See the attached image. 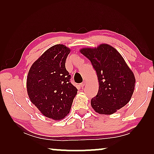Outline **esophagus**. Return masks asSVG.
<instances>
[{"label":"esophagus","instance_id":"1","mask_svg":"<svg viewBox=\"0 0 154 154\" xmlns=\"http://www.w3.org/2000/svg\"><path fill=\"white\" fill-rule=\"evenodd\" d=\"M85 82H83V83L81 84V86L82 88H83L84 86H85Z\"/></svg>","mask_w":154,"mask_h":154}]
</instances>
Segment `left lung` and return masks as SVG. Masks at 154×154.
Instances as JSON below:
<instances>
[{
	"label": "left lung",
	"instance_id": "1",
	"mask_svg": "<svg viewBox=\"0 0 154 154\" xmlns=\"http://www.w3.org/2000/svg\"><path fill=\"white\" fill-rule=\"evenodd\" d=\"M80 52L89 59L95 69L99 91L91 106L99 114L111 115L131 100L135 85L133 72L116 49L106 43L83 48Z\"/></svg>",
	"mask_w": 154,
	"mask_h": 154
}]
</instances>
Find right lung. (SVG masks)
<instances>
[{"label":"right lung","instance_id":"add662e5","mask_svg":"<svg viewBox=\"0 0 154 154\" xmlns=\"http://www.w3.org/2000/svg\"><path fill=\"white\" fill-rule=\"evenodd\" d=\"M71 49L57 44L48 49L29 69L26 90L31 102L42 114L54 121L70 112L77 89L70 82L65 62Z\"/></svg>","mask_w":154,"mask_h":154}]
</instances>
